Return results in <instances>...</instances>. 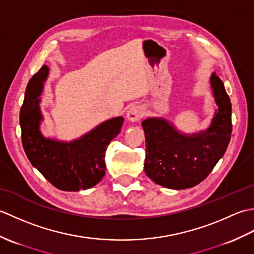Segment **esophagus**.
Masks as SVG:
<instances>
[{
    "label": "esophagus",
    "mask_w": 254,
    "mask_h": 254,
    "mask_svg": "<svg viewBox=\"0 0 254 254\" xmlns=\"http://www.w3.org/2000/svg\"><path fill=\"white\" fill-rule=\"evenodd\" d=\"M144 109L141 106H133L128 109L127 113V118L128 121L131 122H137L138 120L144 117Z\"/></svg>",
    "instance_id": "esophagus-1"
}]
</instances>
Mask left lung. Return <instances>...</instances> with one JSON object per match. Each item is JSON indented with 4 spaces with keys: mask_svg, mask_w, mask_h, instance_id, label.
Listing matches in <instances>:
<instances>
[{
    "mask_svg": "<svg viewBox=\"0 0 254 254\" xmlns=\"http://www.w3.org/2000/svg\"><path fill=\"white\" fill-rule=\"evenodd\" d=\"M209 82L218 109L205 131L181 133L164 118L142 122L146 143L144 170L159 186L175 190L195 187L210 174L228 147L233 131L231 102L216 74H212Z\"/></svg>",
    "mask_w": 254,
    "mask_h": 254,
    "instance_id": "1",
    "label": "left lung"
}]
</instances>
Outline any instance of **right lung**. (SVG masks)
Instances as JSON below:
<instances>
[{
	"mask_svg": "<svg viewBox=\"0 0 254 254\" xmlns=\"http://www.w3.org/2000/svg\"><path fill=\"white\" fill-rule=\"evenodd\" d=\"M49 67L42 66L29 80L20 109L21 143L31 165L62 191L93 188L106 175L105 155L109 143L121 131L124 119L117 117L72 142L47 138L40 132L39 97Z\"/></svg>",
	"mask_w": 254,
	"mask_h": 254,
	"instance_id": "add662e5",
	"label": "right lung"
}]
</instances>
